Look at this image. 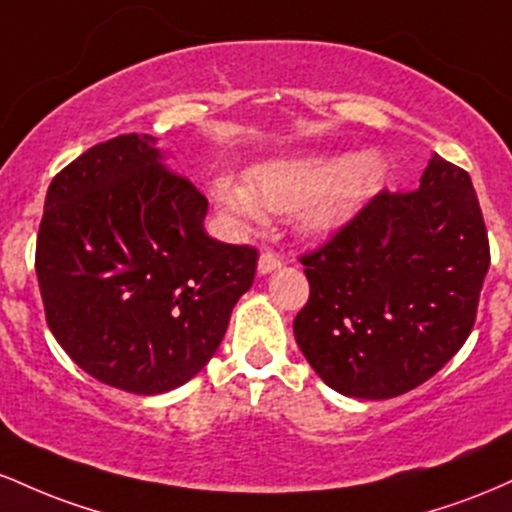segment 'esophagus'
<instances>
[{"label": "esophagus", "mask_w": 512, "mask_h": 512, "mask_svg": "<svg viewBox=\"0 0 512 512\" xmlns=\"http://www.w3.org/2000/svg\"><path fill=\"white\" fill-rule=\"evenodd\" d=\"M279 267H281V257L272 250H264L260 255V262H257V269H260V274H269V272H274V269H279Z\"/></svg>", "instance_id": "34e87169"}]
</instances>
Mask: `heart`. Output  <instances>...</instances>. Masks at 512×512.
Listing matches in <instances>:
<instances>
[{"label":"heart","mask_w":512,"mask_h":512,"mask_svg":"<svg viewBox=\"0 0 512 512\" xmlns=\"http://www.w3.org/2000/svg\"><path fill=\"white\" fill-rule=\"evenodd\" d=\"M383 178L385 161L375 151L349 158L310 154L262 163L250 170L248 185L223 175L214 195L243 228L262 226L264 211H296L303 231L330 233L378 190Z\"/></svg>","instance_id":"heart-1"}]
</instances>
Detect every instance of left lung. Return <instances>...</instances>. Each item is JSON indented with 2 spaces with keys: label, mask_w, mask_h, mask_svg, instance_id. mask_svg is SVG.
I'll return each instance as SVG.
<instances>
[{
  "label": "left lung",
  "mask_w": 512,
  "mask_h": 512,
  "mask_svg": "<svg viewBox=\"0 0 512 512\" xmlns=\"http://www.w3.org/2000/svg\"><path fill=\"white\" fill-rule=\"evenodd\" d=\"M310 298L298 349L332 390L390 399L467 342L491 250L472 178L433 156L416 190H380L301 255Z\"/></svg>",
  "instance_id": "left-lung-1"
}]
</instances>
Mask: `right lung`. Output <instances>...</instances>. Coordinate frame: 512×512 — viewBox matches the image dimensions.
Listing matches in <instances>:
<instances>
[{
    "instance_id": "1",
    "label": "right lung",
    "mask_w": 512,
    "mask_h": 512,
    "mask_svg": "<svg viewBox=\"0 0 512 512\" xmlns=\"http://www.w3.org/2000/svg\"><path fill=\"white\" fill-rule=\"evenodd\" d=\"M120 134L55 175L35 243L45 320L101 383L158 395L197 375L252 286L257 250L204 231L207 197Z\"/></svg>"
}]
</instances>
